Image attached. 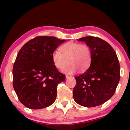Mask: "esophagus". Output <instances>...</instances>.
Instances as JSON below:
<instances>
[{
    "label": "esophagus",
    "instance_id": "obj_1",
    "mask_svg": "<svg viewBox=\"0 0 130 130\" xmlns=\"http://www.w3.org/2000/svg\"><path fill=\"white\" fill-rule=\"evenodd\" d=\"M72 77V76H69V75L66 76V79H69V77Z\"/></svg>",
    "mask_w": 130,
    "mask_h": 130
}]
</instances>
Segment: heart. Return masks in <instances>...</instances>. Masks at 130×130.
Returning <instances> with one entry per match:
<instances>
[{
  "instance_id": "1",
  "label": "heart",
  "mask_w": 130,
  "mask_h": 130,
  "mask_svg": "<svg viewBox=\"0 0 130 130\" xmlns=\"http://www.w3.org/2000/svg\"><path fill=\"white\" fill-rule=\"evenodd\" d=\"M61 52L54 51L52 54V60L55 67L58 70H63L65 73L72 74L77 69L83 72L90 65L91 52L89 47L85 44L74 42H69L61 47Z\"/></svg>"
}]
</instances>
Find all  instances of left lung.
<instances>
[{
  "label": "left lung",
  "mask_w": 130,
  "mask_h": 130,
  "mask_svg": "<svg viewBox=\"0 0 130 130\" xmlns=\"http://www.w3.org/2000/svg\"><path fill=\"white\" fill-rule=\"evenodd\" d=\"M90 49V67L76 76L73 96L76 103L94 107L106 102L114 94L120 79V66L116 53L109 44L98 37L78 39Z\"/></svg>",
  "instance_id": "obj_1"
}]
</instances>
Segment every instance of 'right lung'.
<instances>
[{
  "mask_svg": "<svg viewBox=\"0 0 130 130\" xmlns=\"http://www.w3.org/2000/svg\"><path fill=\"white\" fill-rule=\"evenodd\" d=\"M65 40L38 36L25 44L13 67V86L19 100L30 109H42L56 100L58 83L65 80L53 63L52 54Z\"/></svg>",
  "mask_w": 130,
  "mask_h": 130,
  "instance_id": "obj_1",
  "label": "right lung"
}]
</instances>
